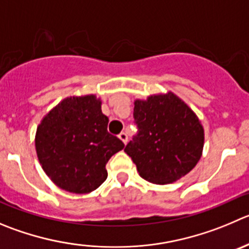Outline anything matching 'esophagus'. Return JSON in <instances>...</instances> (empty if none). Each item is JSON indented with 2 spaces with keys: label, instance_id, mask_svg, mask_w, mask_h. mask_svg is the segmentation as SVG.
<instances>
[{
  "label": "esophagus",
  "instance_id": "34e87169",
  "mask_svg": "<svg viewBox=\"0 0 249 249\" xmlns=\"http://www.w3.org/2000/svg\"><path fill=\"white\" fill-rule=\"evenodd\" d=\"M118 138H120L121 141H122L124 144H126L127 142H128V136H127L126 132H121V133L118 134Z\"/></svg>",
  "mask_w": 249,
  "mask_h": 249
}]
</instances>
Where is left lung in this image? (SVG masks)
<instances>
[{
	"instance_id": "left-lung-1",
	"label": "left lung",
	"mask_w": 249,
	"mask_h": 249,
	"mask_svg": "<svg viewBox=\"0 0 249 249\" xmlns=\"http://www.w3.org/2000/svg\"><path fill=\"white\" fill-rule=\"evenodd\" d=\"M136 136L124 151L142 178L172 183L188 174L200 159L204 131L196 113L172 93L137 100L133 111Z\"/></svg>"
}]
</instances>
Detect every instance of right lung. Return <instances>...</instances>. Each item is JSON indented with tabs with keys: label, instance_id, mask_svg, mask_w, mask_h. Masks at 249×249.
I'll use <instances>...</instances> for the list:
<instances>
[{
	"label": "right lung",
	"instance_id": "right-lung-1",
	"mask_svg": "<svg viewBox=\"0 0 249 249\" xmlns=\"http://www.w3.org/2000/svg\"><path fill=\"white\" fill-rule=\"evenodd\" d=\"M108 117L94 95L68 98L37 127L36 154L52 182L72 193H89L107 178L106 164L124 148L107 132Z\"/></svg>",
	"mask_w": 249,
	"mask_h": 249
}]
</instances>
